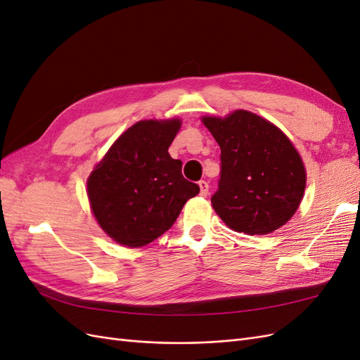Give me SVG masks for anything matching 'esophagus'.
I'll use <instances>...</instances> for the list:
<instances>
[{
  "mask_svg": "<svg viewBox=\"0 0 360 360\" xmlns=\"http://www.w3.org/2000/svg\"><path fill=\"white\" fill-rule=\"evenodd\" d=\"M198 186H200L201 197H207V195H209V183L201 180V181H198Z\"/></svg>",
  "mask_w": 360,
  "mask_h": 360,
  "instance_id": "esophagus-1",
  "label": "esophagus"
}]
</instances>
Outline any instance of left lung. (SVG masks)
Wrapping results in <instances>:
<instances>
[{
  "label": "left lung",
  "instance_id": "obj_1",
  "mask_svg": "<svg viewBox=\"0 0 360 360\" xmlns=\"http://www.w3.org/2000/svg\"><path fill=\"white\" fill-rule=\"evenodd\" d=\"M221 147L219 188L212 205L237 233L263 236L285 225L299 209L307 171L279 127L254 112L202 117Z\"/></svg>",
  "mask_w": 360,
  "mask_h": 360
}]
</instances>
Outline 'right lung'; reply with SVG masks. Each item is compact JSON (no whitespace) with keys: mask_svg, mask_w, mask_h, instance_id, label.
<instances>
[{"mask_svg":"<svg viewBox=\"0 0 360 360\" xmlns=\"http://www.w3.org/2000/svg\"><path fill=\"white\" fill-rule=\"evenodd\" d=\"M181 122L141 120L108 150L86 180L93 214L112 240L141 248L168 231L200 186L168 153Z\"/></svg>","mask_w":360,"mask_h":360,"instance_id":"1","label":"right lung"}]
</instances>
